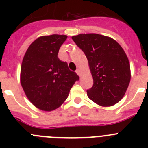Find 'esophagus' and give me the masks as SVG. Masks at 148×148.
Wrapping results in <instances>:
<instances>
[{
    "label": "esophagus",
    "instance_id": "esophagus-1",
    "mask_svg": "<svg viewBox=\"0 0 148 148\" xmlns=\"http://www.w3.org/2000/svg\"><path fill=\"white\" fill-rule=\"evenodd\" d=\"M76 73H77V74H78L79 76H80V73H81V72H80V69H78L76 70Z\"/></svg>",
    "mask_w": 148,
    "mask_h": 148
}]
</instances>
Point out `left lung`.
<instances>
[{"instance_id":"8db88e82","label":"left lung","mask_w":148,"mask_h":148,"mask_svg":"<svg viewBox=\"0 0 148 148\" xmlns=\"http://www.w3.org/2000/svg\"><path fill=\"white\" fill-rule=\"evenodd\" d=\"M72 39L86 55L93 77V86L86 90L88 97L103 107L120 102L131 77L129 60L122 46L97 34H79Z\"/></svg>"}]
</instances>
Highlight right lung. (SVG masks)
Segmentation results:
<instances>
[{
	"label": "right lung",
	"instance_id": "add662e5",
	"mask_svg": "<svg viewBox=\"0 0 148 148\" xmlns=\"http://www.w3.org/2000/svg\"><path fill=\"white\" fill-rule=\"evenodd\" d=\"M67 36H41L26 51L21 69V83L26 97L35 107L52 111L68 97L70 89L79 77L58 58Z\"/></svg>",
	"mask_w": 148,
	"mask_h": 148
}]
</instances>
